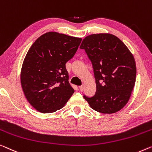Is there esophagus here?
<instances>
[{
  "instance_id": "esophagus-1",
  "label": "esophagus",
  "mask_w": 152,
  "mask_h": 152,
  "mask_svg": "<svg viewBox=\"0 0 152 152\" xmlns=\"http://www.w3.org/2000/svg\"><path fill=\"white\" fill-rule=\"evenodd\" d=\"M84 88H85V87H84L83 85L80 86V87H79V89H80V91H84Z\"/></svg>"
}]
</instances>
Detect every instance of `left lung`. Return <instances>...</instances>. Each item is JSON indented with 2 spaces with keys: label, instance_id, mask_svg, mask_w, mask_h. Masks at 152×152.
Wrapping results in <instances>:
<instances>
[{
  "label": "left lung",
  "instance_id": "1",
  "mask_svg": "<svg viewBox=\"0 0 152 152\" xmlns=\"http://www.w3.org/2000/svg\"><path fill=\"white\" fill-rule=\"evenodd\" d=\"M80 48L85 50L92 63L96 83V94L84 98L99 113L118 112L128 103L135 84L137 68L132 54L110 33L87 36Z\"/></svg>",
  "mask_w": 152,
  "mask_h": 152
}]
</instances>
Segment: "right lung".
<instances>
[{
    "label": "right lung",
    "instance_id": "right-lung-1",
    "mask_svg": "<svg viewBox=\"0 0 152 152\" xmlns=\"http://www.w3.org/2000/svg\"><path fill=\"white\" fill-rule=\"evenodd\" d=\"M82 38L48 32L33 43L22 63L20 82L26 98L42 113L62 108L74 93L65 64L74 56Z\"/></svg>",
    "mask_w": 152,
    "mask_h": 152
}]
</instances>
